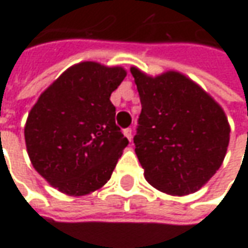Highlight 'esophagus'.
Returning <instances> with one entry per match:
<instances>
[{
    "mask_svg": "<svg viewBox=\"0 0 248 248\" xmlns=\"http://www.w3.org/2000/svg\"><path fill=\"white\" fill-rule=\"evenodd\" d=\"M124 135L128 138V140H131L132 139V129L131 128H125L124 129Z\"/></svg>",
    "mask_w": 248,
    "mask_h": 248,
    "instance_id": "obj_1",
    "label": "esophagus"
}]
</instances>
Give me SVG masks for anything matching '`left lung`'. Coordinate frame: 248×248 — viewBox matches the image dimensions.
Wrapping results in <instances>:
<instances>
[{"instance_id": "1", "label": "left lung", "mask_w": 248, "mask_h": 248, "mask_svg": "<svg viewBox=\"0 0 248 248\" xmlns=\"http://www.w3.org/2000/svg\"><path fill=\"white\" fill-rule=\"evenodd\" d=\"M142 111L134 137L145 178L172 196L199 190L224 161L229 124L224 110L181 73L149 77L131 67Z\"/></svg>"}]
</instances>
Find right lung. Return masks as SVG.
I'll return each mask as SVG.
<instances>
[{"label": "right lung", "instance_id": "1", "mask_svg": "<svg viewBox=\"0 0 248 248\" xmlns=\"http://www.w3.org/2000/svg\"><path fill=\"white\" fill-rule=\"evenodd\" d=\"M127 73L82 62L67 69L29 113L24 139L35 171L70 196L105 185L128 145L110 95Z\"/></svg>", "mask_w": 248, "mask_h": 248}]
</instances>
